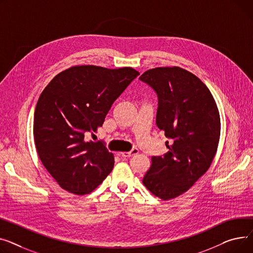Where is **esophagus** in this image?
I'll return each mask as SVG.
<instances>
[{
    "instance_id": "obj_1",
    "label": "esophagus",
    "mask_w": 253,
    "mask_h": 253,
    "mask_svg": "<svg viewBox=\"0 0 253 253\" xmlns=\"http://www.w3.org/2000/svg\"><path fill=\"white\" fill-rule=\"evenodd\" d=\"M139 153V150L138 149H132L131 151L129 152H121V156L122 157H125V158H128V157H131L133 155H137Z\"/></svg>"
}]
</instances>
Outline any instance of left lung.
<instances>
[{
  "instance_id": "1",
  "label": "left lung",
  "mask_w": 253,
  "mask_h": 253,
  "mask_svg": "<svg viewBox=\"0 0 253 253\" xmlns=\"http://www.w3.org/2000/svg\"><path fill=\"white\" fill-rule=\"evenodd\" d=\"M140 80L157 93L156 126L172 140L166 143L168 153L151 158L143 184L154 196L169 200L211 168L220 136L219 112L210 88L184 68L155 67Z\"/></svg>"
}]
</instances>
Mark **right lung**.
<instances>
[{
	"mask_svg": "<svg viewBox=\"0 0 253 253\" xmlns=\"http://www.w3.org/2000/svg\"><path fill=\"white\" fill-rule=\"evenodd\" d=\"M139 74L131 67L76 65L43 88L35 110V144L42 166L62 189L88 194L111 172L113 154L84 136L102 126L113 102Z\"/></svg>",
	"mask_w": 253,
	"mask_h": 253,
	"instance_id": "obj_1",
	"label": "right lung"
}]
</instances>
